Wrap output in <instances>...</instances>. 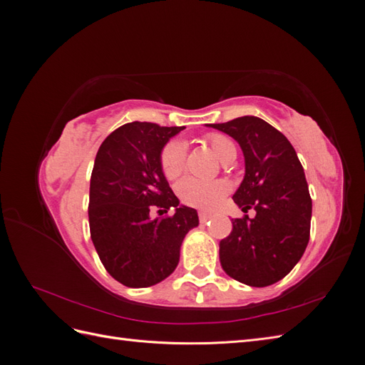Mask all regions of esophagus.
<instances>
[{"label":"esophagus","instance_id":"34e87169","mask_svg":"<svg viewBox=\"0 0 365 365\" xmlns=\"http://www.w3.org/2000/svg\"><path fill=\"white\" fill-rule=\"evenodd\" d=\"M208 219H212V215L207 213V212H200V220H201L202 224H204V222H207Z\"/></svg>","mask_w":365,"mask_h":365}]
</instances>
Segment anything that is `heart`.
<instances>
[{
  "label": "heart",
  "mask_w": 365,
  "mask_h": 365,
  "mask_svg": "<svg viewBox=\"0 0 365 365\" xmlns=\"http://www.w3.org/2000/svg\"><path fill=\"white\" fill-rule=\"evenodd\" d=\"M208 145L212 148L215 155L224 161L231 153H236L235 143L225 135L212 134L208 135ZM185 161V145L182 140H172L164 146L160 164L164 176L168 180H175L180 176L184 169ZM176 192L181 201L190 207L196 208H213L228 192V185L225 181H200L195 178H184L180 181Z\"/></svg>",
  "instance_id": "b5f03b06"
}]
</instances>
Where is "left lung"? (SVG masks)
I'll return each mask as SVG.
<instances>
[{
  "label": "left lung",
  "mask_w": 365,
  "mask_h": 365,
  "mask_svg": "<svg viewBox=\"0 0 365 365\" xmlns=\"http://www.w3.org/2000/svg\"><path fill=\"white\" fill-rule=\"evenodd\" d=\"M207 126L239 143L245 176L233 200L244 212L256 210L254 217L231 220L233 231L219 244L220 264L240 283L269 286L291 272L309 242L312 200L303 165L289 140L259 117Z\"/></svg>",
  "instance_id": "left-lung-1"
}]
</instances>
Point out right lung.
I'll return each instance as SVG.
<instances>
[{
  "label": "right lung",
  "instance_id": "1",
  "mask_svg": "<svg viewBox=\"0 0 365 365\" xmlns=\"http://www.w3.org/2000/svg\"><path fill=\"white\" fill-rule=\"evenodd\" d=\"M184 126L132 121L115 129L96 155L90 184L91 239L103 267L121 284L148 288L175 271L197 212L180 204L161 170L164 146ZM155 207L173 217L152 220Z\"/></svg>",
  "mask_w": 365,
  "mask_h": 365
}]
</instances>
